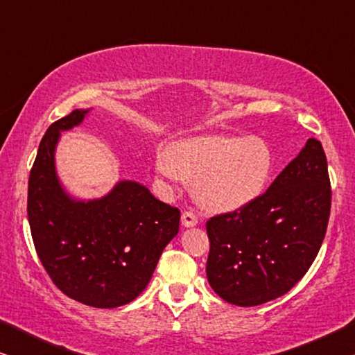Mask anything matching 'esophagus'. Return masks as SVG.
I'll return each mask as SVG.
<instances>
[{"instance_id": "esophagus-1", "label": "esophagus", "mask_w": 355, "mask_h": 355, "mask_svg": "<svg viewBox=\"0 0 355 355\" xmlns=\"http://www.w3.org/2000/svg\"><path fill=\"white\" fill-rule=\"evenodd\" d=\"M181 221H182V225H184V226L191 227V226H196V225H197V223H198V216H197L196 213H193V211L187 210V211H184V213H182Z\"/></svg>"}]
</instances>
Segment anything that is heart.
Masks as SVG:
<instances>
[{
  "mask_svg": "<svg viewBox=\"0 0 355 355\" xmlns=\"http://www.w3.org/2000/svg\"><path fill=\"white\" fill-rule=\"evenodd\" d=\"M155 166L169 181H196L202 205L236 210L263 192L273 171V153L260 137L198 135L169 145Z\"/></svg>",
  "mask_w": 355,
  "mask_h": 355,
  "instance_id": "1",
  "label": "heart"
}]
</instances>
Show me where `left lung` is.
I'll return each mask as SVG.
<instances>
[{
	"mask_svg": "<svg viewBox=\"0 0 355 355\" xmlns=\"http://www.w3.org/2000/svg\"><path fill=\"white\" fill-rule=\"evenodd\" d=\"M331 184L322 142L309 139L266 192L207 221V278L226 302L252 307L289 293L328 227Z\"/></svg>",
	"mask_w": 355,
	"mask_h": 355,
	"instance_id": "1",
	"label": "left lung"
}]
</instances>
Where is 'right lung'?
Masks as SVG:
<instances>
[{
	"label": "right lung",
	"mask_w": 355,
	"mask_h": 355,
	"mask_svg": "<svg viewBox=\"0 0 355 355\" xmlns=\"http://www.w3.org/2000/svg\"><path fill=\"white\" fill-rule=\"evenodd\" d=\"M85 114L74 110L43 135L28 178L27 216L38 259L56 288L90 307L114 309L147 288L163 249L178 234L181 211L130 181L100 200L66 196L55 173V147L60 130Z\"/></svg>",
	"instance_id": "1"
}]
</instances>
